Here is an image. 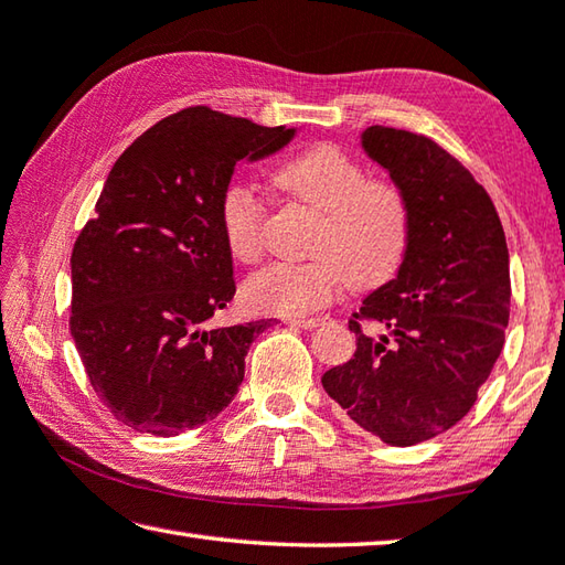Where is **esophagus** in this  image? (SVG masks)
Instances as JSON below:
<instances>
[{
	"mask_svg": "<svg viewBox=\"0 0 565 565\" xmlns=\"http://www.w3.org/2000/svg\"><path fill=\"white\" fill-rule=\"evenodd\" d=\"M286 323H291L296 328H318L326 323V318H289Z\"/></svg>",
	"mask_w": 565,
	"mask_h": 565,
	"instance_id": "esophagus-1",
	"label": "esophagus"
}]
</instances>
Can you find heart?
<instances>
[{
	"mask_svg": "<svg viewBox=\"0 0 565 565\" xmlns=\"http://www.w3.org/2000/svg\"><path fill=\"white\" fill-rule=\"evenodd\" d=\"M271 183L291 201L318 213L313 259L279 262L252 276L245 298L254 311L308 316L348 289H374L390 279L412 247V203L404 188L367 175L364 166L335 143L320 141L276 166ZM262 198L245 183H230L220 198V227L237 262L262 257Z\"/></svg>",
	"mask_w": 565,
	"mask_h": 565,
	"instance_id": "obj_1",
	"label": "heart"
}]
</instances>
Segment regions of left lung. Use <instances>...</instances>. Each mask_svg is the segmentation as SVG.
I'll list each match as a JSON object with an SVG mask.
<instances>
[{
  "instance_id": "obj_1",
  "label": "left lung",
  "mask_w": 565,
  "mask_h": 565,
  "mask_svg": "<svg viewBox=\"0 0 565 565\" xmlns=\"http://www.w3.org/2000/svg\"><path fill=\"white\" fill-rule=\"evenodd\" d=\"M362 149L408 195L412 247L352 313L355 355L320 382L358 426L404 448L444 434L478 402L510 323V252L488 191L434 139L374 125Z\"/></svg>"
}]
</instances>
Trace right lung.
<instances>
[{
  "mask_svg": "<svg viewBox=\"0 0 565 565\" xmlns=\"http://www.w3.org/2000/svg\"><path fill=\"white\" fill-rule=\"evenodd\" d=\"M294 131L188 107L115 161L73 247L71 335L117 422L169 438L235 399L252 340L276 318L205 328L235 296L220 198L237 161Z\"/></svg>",
  "mask_w": 565,
  "mask_h": 565,
  "instance_id": "1",
  "label": "right lung"
}]
</instances>
